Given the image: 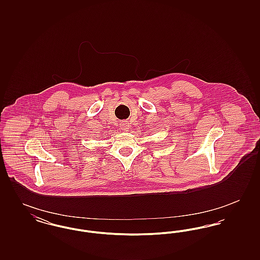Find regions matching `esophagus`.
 <instances>
[{"label": "esophagus", "instance_id": "1", "mask_svg": "<svg viewBox=\"0 0 260 260\" xmlns=\"http://www.w3.org/2000/svg\"><path fill=\"white\" fill-rule=\"evenodd\" d=\"M128 128H129V124L126 121H124V122L121 123V129H123L124 132H126Z\"/></svg>", "mask_w": 260, "mask_h": 260}]
</instances>
